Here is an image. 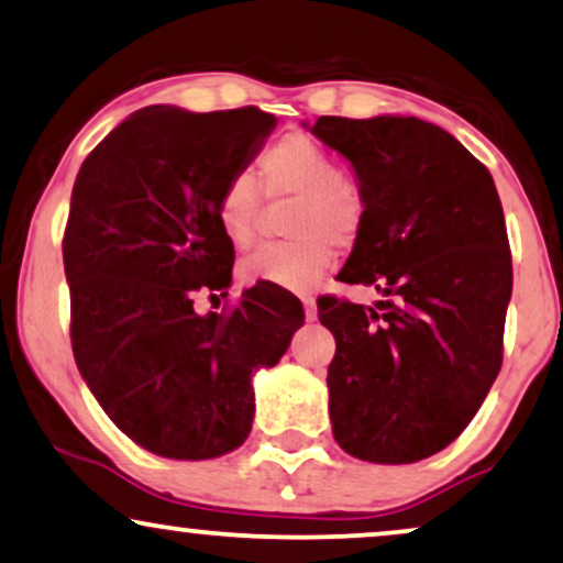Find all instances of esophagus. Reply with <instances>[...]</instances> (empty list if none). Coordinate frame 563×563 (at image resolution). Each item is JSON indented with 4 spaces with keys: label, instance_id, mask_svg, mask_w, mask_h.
I'll return each mask as SVG.
<instances>
[{
    "label": "esophagus",
    "instance_id": "obj_1",
    "mask_svg": "<svg viewBox=\"0 0 563 563\" xmlns=\"http://www.w3.org/2000/svg\"><path fill=\"white\" fill-rule=\"evenodd\" d=\"M303 314H306V322H314L317 319V301L311 296L303 298Z\"/></svg>",
    "mask_w": 563,
    "mask_h": 563
}]
</instances>
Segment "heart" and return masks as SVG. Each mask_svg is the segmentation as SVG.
<instances>
[{
    "mask_svg": "<svg viewBox=\"0 0 563 563\" xmlns=\"http://www.w3.org/2000/svg\"><path fill=\"white\" fill-rule=\"evenodd\" d=\"M260 180L269 199L296 197L286 244L260 246L241 260L239 277L249 286L311 290L334 265V244L351 246L366 220L361 184L338 170L332 155L306 134H286L260 161ZM223 236L233 246L254 244L262 220V190L249 170L225 179L216 199Z\"/></svg>",
    "mask_w": 563,
    "mask_h": 563,
    "instance_id": "1",
    "label": "heart"
}]
</instances>
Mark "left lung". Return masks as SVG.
Listing matches in <instances>:
<instances>
[{"instance_id":"left-lung-1","label":"left lung","mask_w":563,"mask_h":563,"mask_svg":"<svg viewBox=\"0 0 563 563\" xmlns=\"http://www.w3.org/2000/svg\"><path fill=\"white\" fill-rule=\"evenodd\" d=\"M351 161L366 220L340 280L372 286L376 309L332 298L327 368L334 441L379 465L431 457L465 431L499 376L511 252L488 168L416 117H319Z\"/></svg>"}]
</instances>
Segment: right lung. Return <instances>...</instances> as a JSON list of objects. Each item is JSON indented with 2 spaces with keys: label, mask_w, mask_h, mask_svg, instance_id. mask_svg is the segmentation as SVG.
<instances>
[{
  "label": "right lung",
  "mask_w": 563,
  "mask_h": 563,
  "mask_svg": "<svg viewBox=\"0 0 563 563\" xmlns=\"http://www.w3.org/2000/svg\"><path fill=\"white\" fill-rule=\"evenodd\" d=\"M275 126L254 106L134 111L82 161L62 254L69 338L106 416L147 452L212 460L252 431V374L275 366L303 311L249 288L229 314L195 294L231 286L233 244L216 199Z\"/></svg>",
  "instance_id": "obj_1"
}]
</instances>
